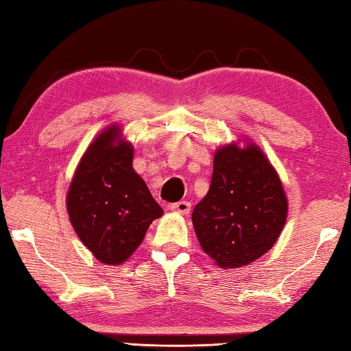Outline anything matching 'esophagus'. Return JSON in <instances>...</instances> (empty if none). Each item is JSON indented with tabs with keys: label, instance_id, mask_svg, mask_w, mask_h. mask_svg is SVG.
I'll use <instances>...</instances> for the list:
<instances>
[{
	"label": "esophagus",
	"instance_id": "obj_1",
	"mask_svg": "<svg viewBox=\"0 0 351 351\" xmlns=\"http://www.w3.org/2000/svg\"><path fill=\"white\" fill-rule=\"evenodd\" d=\"M170 210H173L176 213H181V215H189L191 210V204L189 201H180L170 205Z\"/></svg>",
	"mask_w": 351,
	"mask_h": 351
}]
</instances>
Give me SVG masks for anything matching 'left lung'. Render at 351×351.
Segmentation results:
<instances>
[{
    "mask_svg": "<svg viewBox=\"0 0 351 351\" xmlns=\"http://www.w3.org/2000/svg\"><path fill=\"white\" fill-rule=\"evenodd\" d=\"M287 201L276 170L257 146L221 147L215 155L208 193L191 219L205 254L228 267L262 257L277 242Z\"/></svg>",
    "mask_w": 351,
    "mask_h": 351,
    "instance_id": "1",
    "label": "left lung"
}]
</instances>
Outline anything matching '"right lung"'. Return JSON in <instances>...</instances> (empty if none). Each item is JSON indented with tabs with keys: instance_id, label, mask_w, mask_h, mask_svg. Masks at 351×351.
Listing matches in <instances>:
<instances>
[{
	"instance_id": "1",
	"label": "right lung",
	"mask_w": 351,
	"mask_h": 351,
	"mask_svg": "<svg viewBox=\"0 0 351 351\" xmlns=\"http://www.w3.org/2000/svg\"><path fill=\"white\" fill-rule=\"evenodd\" d=\"M119 128L100 134L82 158L66 208L74 231L101 263L119 265L143 242L149 225L162 216L146 182L132 169L130 144L114 141Z\"/></svg>"
}]
</instances>
